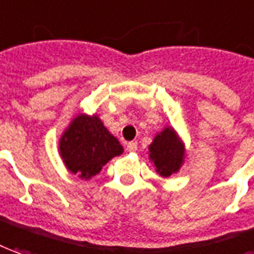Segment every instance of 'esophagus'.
<instances>
[{
    "label": "esophagus",
    "instance_id": "34e87169",
    "mask_svg": "<svg viewBox=\"0 0 254 254\" xmlns=\"http://www.w3.org/2000/svg\"><path fill=\"white\" fill-rule=\"evenodd\" d=\"M137 149H138V144L135 142V141H131V142L127 144V150H128V152H135Z\"/></svg>",
    "mask_w": 254,
    "mask_h": 254
}]
</instances>
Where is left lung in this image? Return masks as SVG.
I'll use <instances>...</instances> for the list:
<instances>
[{"label": "left lung", "instance_id": "8db88e82", "mask_svg": "<svg viewBox=\"0 0 254 254\" xmlns=\"http://www.w3.org/2000/svg\"><path fill=\"white\" fill-rule=\"evenodd\" d=\"M149 150L156 171L163 177L177 173L183 163L184 146L173 128H164L157 134L149 145Z\"/></svg>", "mask_w": 254, "mask_h": 254}]
</instances>
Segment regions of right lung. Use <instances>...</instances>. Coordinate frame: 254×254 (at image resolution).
<instances>
[{"label": "right lung", "instance_id": "right-lung-1", "mask_svg": "<svg viewBox=\"0 0 254 254\" xmlns=\"http://www.w3.org/2000/svg\"><path fill=\"white\" fill-rule=\"evenodd\" d=\"M61 156L73 174L94 177L112 157L123 153V146L105 128L97 116H77L59 142Z\"/></svg>", "mask_w": 254, "mask_h": 254}]
</instances>
